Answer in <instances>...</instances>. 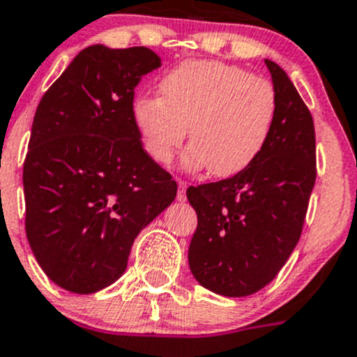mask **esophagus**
Returning <instances> with one entry per match:
<instances>
[{
  "label": "esophagus",
  "mask_w": 357,
  "mask_h": 357,
  "mask_svg": "<svg viewBox=\"0 0 357 357\" xmlns=\"http://www.w3.org/2000/svg\"><path fill=\"white\" fill-rule=\"evenodd\" d=\"M176 199H178L179 202L186 200V183L181 181V179L178 181V197H176Z\"/></svg>",
  "instance_id": "obj_1"
}]
</instances>
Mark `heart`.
<instances>
[{"label": "heart", "instance_id": "heart-1", "mask_svg": "<svg viewBox=\"0 0 357 357\" xmlns=\"http://www.w3.org/2000/svg\"><path fill=\"white\" fill-rule=\"evenodd\" d=\"M158 96L134 101L132 119L146 153L167 164L186 137V169L231 176L256 160L278 113L274 85L220 61H185L158 82Z\"/></svg>", "mask_w": 357, "mask_h": 357}]
</instances>
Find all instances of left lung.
<instances>
[{
    "mask_svg": "<svg viewBox=\"0 0 357 357\" xmlns=\"http://www.w3.org/2000/svg\"><path fill=\"white\" fill-rule=\"evenodd\" d=\"M265 64L278 113L263 151L231 178L186 190L199 220L190 271L200 286L234 298L265 288L288 261L316 183L312 115L284 69Z\"/></svg>",
    "mask_w": 357,
    "mask_h": 357,
    "instance_id": "left-lung-1",
    "label": "left lung"
}]
</instances>
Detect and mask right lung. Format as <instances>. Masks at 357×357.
<instances>
[{"label": "right lung", "instance_id": "add662e5", "mask_svg": "<svg viewBox=\"0 0 357 357\" xmlns=\"http://www.w3.org/2000/svg\"><path fill=\"white\" fill-rule=\"evenodd\" d=\"M146 47L92 45L38 105L24 162L26 234L41 271L89 295L126 272L134 238L178 185L143 150L134 89L160 68Z\"/></svg>", "mask_w": 357, "mask_h": 357}]
</instances>
